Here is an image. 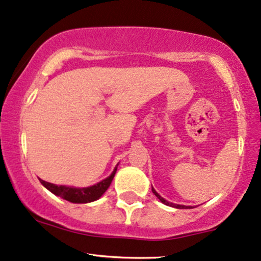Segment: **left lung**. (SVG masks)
I'll use <instances>...</instances> for the list:
<instances>
[{
  "label": "left lung",
  "mask_w": 261,
  "mask_h": 261,
  "mask_svg": "<svg viewBox=\"0 0 261 261\" xmlns=\"http://www.w3.org/2000/svg\"><path fill=\"white\" fill-rule=\"evenodd\" d=\"M152 191H153V194H154L156 197L159 198V201L162 202V203H164V204H166V205H170V206H173V208H177V209H187V208H191V206H187V205H180V204H174V203H171V202H169V201H166L165 198H163L162 196H160L158 192H156L154 189L152 188Z\"/></svg>",
  "instance_id": "8db88e82"
}]
</instances>
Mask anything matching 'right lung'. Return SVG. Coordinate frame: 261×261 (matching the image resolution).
<instances>
[{
    "mask_svg": "<svg viewBox=\"0 0 261 261\" xmlns=\"http://www.w3.org/2000/svg\"><path fill=\"white\" fill-rule=\"evenodd\" d=\"M117 170V166L114 169V171L109 177L103 179L99 183L92 185L89 188H73V187H66V185H56L48 181H45L40 179V183L44 187L55 194L56 196H59L66 201L71 203H89L94 202L98 199L101 196L107 191L109 188L110 183H112L114 176H115Z\"/></svg>",
    "mask_w": 261,
    "mask_h": 261,
    "instance_id": "obj_1",
    "label": "right lung"
}]
</instances>
